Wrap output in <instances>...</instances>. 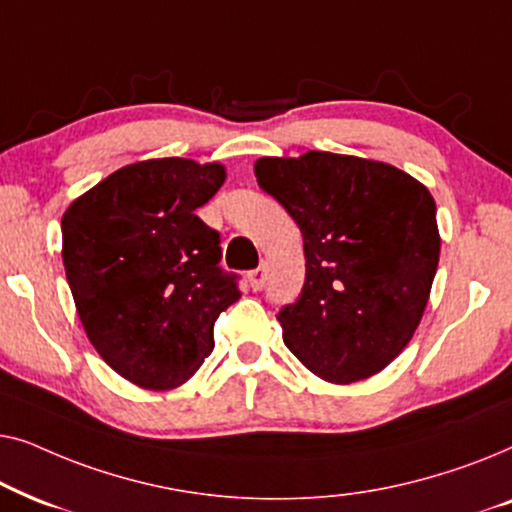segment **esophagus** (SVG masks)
<instances>
[{
	"label": "esophagus",
	"mask_w": 512,
	"mask_h": 512,
	"mask_svg": "<svg viewBox=\"0 0 512 512\" xmlns=\"http://www.w3.org/2000/svg\"><path fill=\"white\" fill-rule=\"evenodd\" d=\"M249 286L254 291H261L263 289V286H265V270L263 268L249 272Z\"/></svg>",
	"instance_id": "esophagus-1"
}]
</instances>
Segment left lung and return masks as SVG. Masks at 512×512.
I'll return each instance as SVG.
<instances>
[{
  "label": "left lung",
  "instance_id": "left-lung-1",
  "mask_svg": "<svg viewBox=\"0 0 512 512\" xmlns=\"http://www.w3.org/2000/svg\"><path fill=\"white\" fill-rule=\"evenodd\" d=\"M258 186L303 233L305 286L277 314L284 345L333 384L380 373L415 335L438 270L436 200L380 160L258 158Z\"/></svg>",
  "mask_w": 512,
  "mask_h": 512
}]
</instances>
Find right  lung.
Returning <instances> with one entry per match:
<instances>
[{"mask_svg":"<svg viewBox=\"0 0 512 512\" xmlns=\"http://www.w3.org/2000/svg\"><path fill=\"white\" fill-rule=\"evenodd\" d=\"M226 181L221 163L125 165L62 214V263L97 354L142 389H177L214 349V321L240 298L200 221Z\"/></svg>","mask_w":512,"mask_h":512,"instance_id":"obj_1","label":"right lung"}]
</instances>
